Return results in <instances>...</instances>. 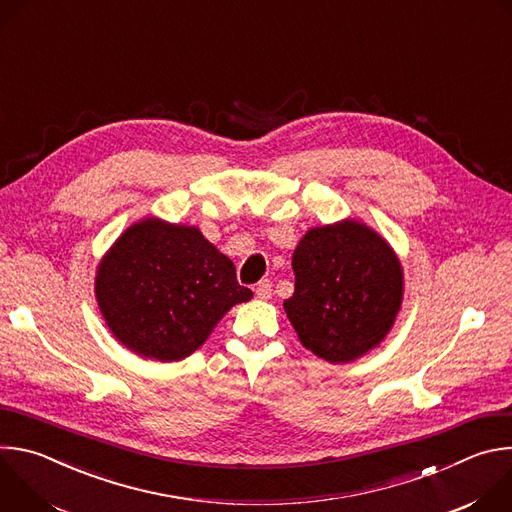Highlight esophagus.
I'll return each instance as SVG.
<instances>
[{
  "label": "esophagus",
  "instance_id": "obj_1",
  "mask_svg": "<svg viewBox=\"0 0 512 512\" xmlns=\"http://www.w3.org/2000/svg\"><path fill=\"white\" fill-rule=\"evenodd\" d=\"M255 296L259 300H269L271 298V281L269 279H261L257 285H255Z\"/></svg>",
  "mask_w": 512,
  "mask_h": 512
}]
</instances>
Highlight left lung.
I'll return each instance as SVG.
<instances>
[{
    "label": "left lung",
    "instance_id": "left-lung-1",
    "mask_svg": "<svg viewBox=\"0 0 512 512\" xmlns=\"http://www.w3.org/2000/svg\"><path fill=\"white\" fill-rule=\"evenodd\" d=\"M291 267L294 296L283 302L300 342L344 364L379 346L403 300V269L389 243L358 221L310 229Z\"/></svg>",
    "mask_w": 512,
    "mask_h": 512
}]
</instances>
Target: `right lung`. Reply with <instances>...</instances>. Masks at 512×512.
<instances>
[{
  "label": "right lung",
  "instance_id": "right-lung-1",
  "mask_svg": "<svg viewBox=\"0 0 512 512\" xmlns=\"http://www.w3.org/2000/svg\"><path fill=\"white\" fill-rule=\"evenodd\" d=\"M95 294L113 336L131 352L182 360L253 291L239 285L233 261L196 227L143 218L97 267Z\"/></svg>",
  "mask_w": 512,
  "mask_h": 512
}]
</instances>
